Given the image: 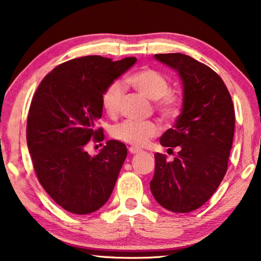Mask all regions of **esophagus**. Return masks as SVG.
I'll list each match as a JSON object with an SVG mask.
<instances>
[{"label": "esophagus", "instance_id": "34e87169", "mask_svg": "<svg viewBox=\"0 0 261 261\" xmlns=\"http://www.w3.org/2000/svg\"><path fill=\"white\" fill-rule=\"evenodd\" d=\"M129 152L131 153V154H136V153H139V152H142V150H140V148H137V147H134V146H131V147H129Z\"/></svg>", "mask_w": 261, "mask_h": 261}]
</instances>
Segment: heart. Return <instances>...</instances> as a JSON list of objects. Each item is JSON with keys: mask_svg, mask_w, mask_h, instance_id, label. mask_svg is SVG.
<instances>
[{"mask_svg": "<svg viewBox=\"0 0 261 261\" xmlns=\"http://www.w3.org/2000/svg\"><path fill=\"white\" fill-rule=\"evenodd\" d=\"M127 82L144 96L154 101V108L163 119H172L180 111V98L169 90V81L163 73L145 67L132 74ZM124 93L121 81H113L106 87L101 96L102 107L107 115L114 117L118 114ZM159 132L158 124L153 121H125L116 125L111 135L119 142L137 147L146 145L148 140Z\"/></svg>", "mask_w": 261, "mask_h": 261, "instance_id": "obj_1", "label": "heart"}]
</instances>
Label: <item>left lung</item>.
I'll return each mask as SVG.
<instances>
[{"label":"left lung","instance_id":"8db88e82","mask_svg":"<svg viewBox=\"0 0 261 261\" xmlns=\"http://www.w3.org/2000/svg\"><path fill=\"white\" fill-rule=\"evenodd\" d=\"M179 73L184 102L173 129L160 137L173 161L155 153L150 182L155 201L173 213H190L216 192L227 169L234 134V109L221 76L208 66L182 53L155 55Z\"/></svg>","mask_w":261,"mask_h":261}]
</instances>
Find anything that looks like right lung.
<instances>
[{
  "label": "right lung",
  "mask_w": 261,
  "mask_h": 261,
  "mask_svg": "<svg viewBox=\"0 0 261 261\" xmlns=\"http://www.w3.org/2000/svg\"><path fill=\"white\" fill-rule=\"evenodd\" d=\"M137 59L113 61L87 56L66 61L49 72L32 97L27 142L39 184L67 212H96L113 193L126 158L125 144L108 140L96 155L86 151L90 139H105L95 124L102 116L107 86Z\"/></svg>",
  "instance_id": "right-lung-1"
}]
</instances>
